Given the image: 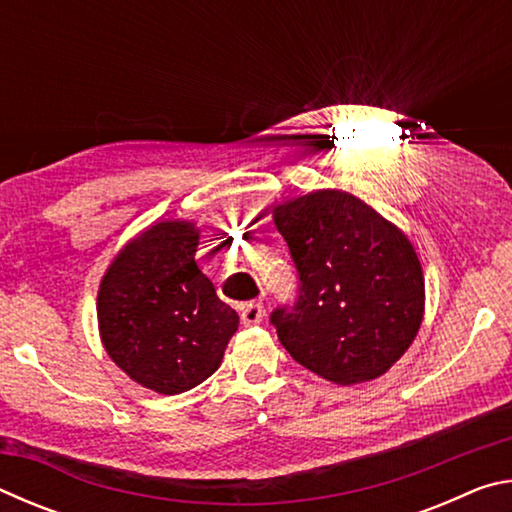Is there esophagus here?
Instances as JSON below:
<instances>
[{
	"label": "esophagus",
	"mask_w": 512,
	"mask_h": 512,
	"mask_svg": "<svg viewBox=\"0 0 512 512\" xmlns=\"http://www.w3.org/2000/svg\"><path fill=\"white\" fill-rule=\"evenodd\" d=\"M264 318V309L259 302H248L246 307H241V323L244 325H257L262 323Z\"/></svg>",
	"instance_id": "34e87169"
}]
</instances>
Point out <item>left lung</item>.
<instances>
[{"label":"left lung","mask_w":512,"mask_h":512,"mask_svg":"<svg viewBox=\"0 0 512 512\" xmlns=\"http://www.w3.org/2000/svg\"><path fill=\"white\" fill-rule=\"evenodd\" d=\"M273 221L300 275L296 307L271 316L287 352L339 386L391 370L424 318V275L409 237L343 189L289 198L273 207Z\"/></svg>","instance_id":"obj_1"}]
</instances>
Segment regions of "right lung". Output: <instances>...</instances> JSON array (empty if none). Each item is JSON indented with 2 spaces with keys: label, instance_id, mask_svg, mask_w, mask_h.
Instances as JSON below:
<instances>
[{
  "label": "right lung",
  "instance_id": "1",
  "mask_svg": "<svg viewBox=\"0 0 512 512\" xmlns=\"http://www.w3.org/2000/svg\"><path fill=\"white\" fill-rule=\"evenodd\" d=\"M194 221H155L112 259L97 293L108 357L160 395L185 393L219 370L239 316L196 264Z\"/></svg>",
  "mask_w": 512,
  "mask_h": 512
}]
</instances>
